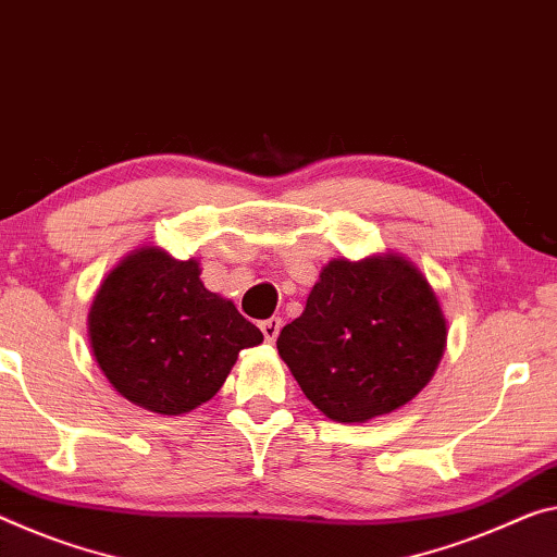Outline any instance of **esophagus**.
<instances>
[{
	"label": "esophagus",
	"instance_id": "obj_1",
	"mask_svg": "<svg viewBox=\"0 0 557 557\" xmlns=\"http://www.w3.org/2000/svg\"><path fill=\"white\" fill-rule=\"evenodd\" d=\"M260 330H262L264 342L272 344V342L277 339V334H280V330H282V320H280V317H270V320L260 322Z\"/></svg>",
	"mask_w": 557,
	"mask_h": 557
}]
</instances>
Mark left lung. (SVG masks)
<instances>
[{"label": "left lung", "instance_id": "left-lung-1", "mask_svg": "<svg viewBox=\"0 0 557 557\" xmlns=\"http://www.w3.org/2000/svg\"><path fill=\"white\" fill-rule=\"evenodd\" d=\"M446 337L426 275L389 250L326 262L305 312L280 332L277 351L326 419L364 423L401 409L431 382Z\"/></svg>", "mask_w": 557, "mask_h": 557}]
</instances>
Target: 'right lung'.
<instances>
[{"label":"right lung","instance_id":"right-lung-1","mask_svg":"<svg viewBox=\"0 0 557 557\" xmlns=\"http://www.w3.org/2000/svg\"><path fill=\"white\" fill-rule=\"evenodd\" d=\"M88 344L109 384L140 409L181 417L213 399L262 332L202 285L200 260L163 247L128 252L88 310Z\"/></svg>","mask_w":557,"mask_h":557}]
</instances>
